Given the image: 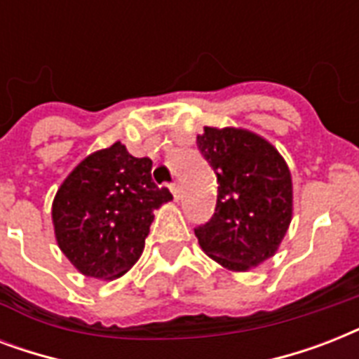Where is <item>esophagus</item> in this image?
<instances>
[{
	"label": "esophagus",
	"mask_w": 359,
	"mask_h": 359,
	"mask_svg": "<svg viewBox=\"0 0 359 359\" xmlns=\"http://www.w3.org/2000/svg\"><path fill=\"white\" fill-rule=\"evenodd\" d=\"M169 190H171V194H173L175 199H179V197H180V186L177 184V182H173V184L169 186Z\"/></svg>",
	"instance_id": "34e87169"
}]
</instances>
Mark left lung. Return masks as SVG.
<instances>
[{
  "label": "left lung",
  "mask_w": 359,
  "mask_h": 359,
  "mask_svg": "<svg viewBox=\"0 0 359 359\" xmlns=\"http://www.w3.org/2000/svg\"><path fill=\"white\" fill-rule=\"evenodd\" d=\"M197 147L218 177L212 219L197 227L201 250L229 272H248L276 255L292 219V177L262 135L205 126Z\"/></svg>",
  "instance_id": "1"
}]
</instances>
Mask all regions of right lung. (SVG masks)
I'll return each instance as SVG.
<instances>
[{
	"mask_svg": "<svg viewBox=\"0 0 359 359\" xmlns=\"http://www.w3.org/2000/svg\"><path fill=\"white\" fill-rule=\"evenodd\" d=\"M151 158L121 141L91 152L61 182L52 203L59 250L87 278L111 281L143 253L154 210L173 196L151 177Z\"/></svg>",
	"mask_w": 359,
	"mask_h": 359,
	"instance_id": "1",
	"label": "right lung"
}]
</instances>
